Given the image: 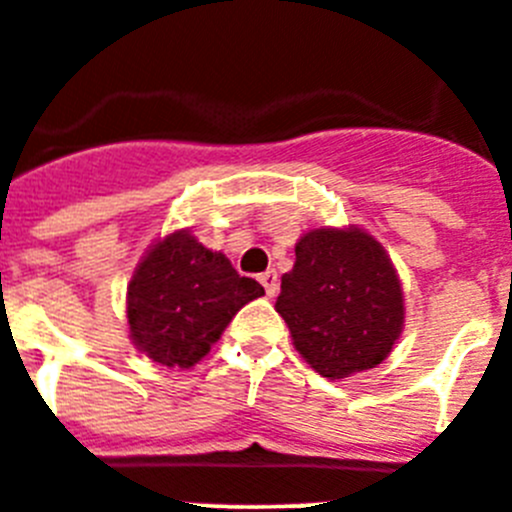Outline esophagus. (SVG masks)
Segmentation results:
<instances>
[{"label": "esophagus", "mask_w": 512, "mask_h": 512, "mask_svg": "<svg viewBox=\"0 0 512 512\" xmlns=\"http://www.w3.org/2000/svg\"><path fill=\"white\" fill-rule=\"evenodd\" d=\"M259 281L264 284L266 294H269V296L279 294V274H276V271H271V269L264 271V274L259 276Z\"/></svg>", "instance_id": "obj_1"}]
</instances>
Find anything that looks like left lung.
<instances>
[{"label":"left lung","instance_id":"1","mask_svg":"<svg viewBox=\"0 0 512 512\" xmlns=\"http://www.w3.org/2000/svg\"><path fill=\"white\" fill-rule=\"evenodd\" d=\"M276 311L294 347L321 377L344 379L382 364L405 326L392 259L364 228H314L296 243Z\"/></svg>","mask_w":512,"mask_h":512}]
</instances>
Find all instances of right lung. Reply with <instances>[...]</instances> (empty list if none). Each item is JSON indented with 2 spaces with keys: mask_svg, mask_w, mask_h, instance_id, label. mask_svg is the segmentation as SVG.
Wrapping results in <instances>:
<instances>
[{
  "mask_svg": "<svg viewBox=\"0 0 512 512\" xmlns=\"http://www.w3.org/2000/svg\"><path fill=\"white\" fill-rule=\"evenodd\" d=\"M264 296L221 251L188 228L155 241L128 284V326L135 347L163 367L188 369L221 339L248 301Z\"/></svg>",
  "mask_w": 512,
  "mask_h": 512,
  "instance_id": "add662e5",
  "label": "right lung"
}]
</instances>
